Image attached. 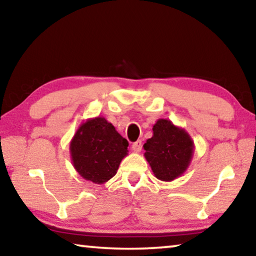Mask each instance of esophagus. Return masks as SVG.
Masks as SVG:
<instances>
[{"instance_id": "34e87169", "label": "esophagus", "mask_w": 256, "mask_h": 256, "mask_svg": "<svg viewBox=\"0 0 256 256\" xmlns=\"http://www.w3.org/2000/svg\"><path fill=\"white\" fill-rule=\"evenodd\" d=\"M142 146H143V143H142V140H137L135 143L132 144V150L135 153H140L142 150Z\"/></svg>"}]
</instances>
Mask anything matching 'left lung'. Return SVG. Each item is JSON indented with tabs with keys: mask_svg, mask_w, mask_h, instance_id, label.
Wrapping results in <instances>:
<instances>
[{
	"mask_svg": "<svg viewBox=\"0 0 256 256\" xmlns=\"http://www.w3.org/2000/svg\"><path fill=\"white\" fill-rule=\"evenodd\" d=\"M143 148L154 176L162 182H172L190 166L195 146L185 129L168 119H158L153 126V136Z\"/></svg>",
	"mask_w": 256,
	"mask_h": 256,
	"instance_id": "1",
	"label": "left lung"
}]
</instances>
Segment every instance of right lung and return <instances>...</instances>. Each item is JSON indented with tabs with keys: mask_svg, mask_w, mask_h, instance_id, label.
<instances>
[{
	"mask_svg": "<svg viewBox=\"0 0 256 256\" xmlns=\"http://www.w3.org/2000/svg\"><path fill=\"white\" fill-rule=\"evenodd\" d=\"M128 145L114 126L98 116L79 126L70 142L71 161L84 179L102 185L116 176Z\"/></svg>",
	"mask_w": 256,
	"mask_h": 256,
	"instance_id": "obj_1",
	"label": "right lung"
}]
</instances>
